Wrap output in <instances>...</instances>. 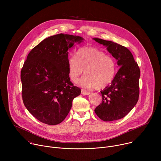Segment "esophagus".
I'll list each match as a JSON object with an SVG mask.
<instances>
[{"label": "esophagus", "instance_id": "obj_1", "mask_svg": "<svg viewBox=\"0 0 161 161\" xmlns=\"http://www.w3.org/2000/svg\"><path fill=\"white\" fill-rule=\"evenodd\" d=\"M81 94H82L83 95H85V96H88V95H89V94H90V92L86 91V90H84V89H81Z\"/></svg>", "mask_w": 161, "mask_h": 161}]
</instances>
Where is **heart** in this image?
<instances>
[{
  "label": "heart",
  "mask_w": 161,
  "mask_h": 161,
  "mask_svg": "<svg viewBox=\"0 0 161 161\" xmlns=\"http://www.w3.org/2000/svg\"><path fill=\"white\" fill-rule=\"evenodd\" d=\"M68 75L70 80L76 83L83 73L85 75L80 81L81 86L102 89L109 85L116 74V63L114 58L101 50L93 47H85L77 52V57L68 58Z\"/></svg>",
  "instance_id": "b5f03b06"
}]
</instances>
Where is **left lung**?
I'll return each instance as SVG.
<instances>
[{
	"label": "left lung",
	"instance_id": "left-lung-1",
	"mask_svg": "<svg viewBox=\"0 0 161 161\" xmlns=\"http://www.w3.org/2000/svg\"><path fill=\"white\" fill-rule=\"evenodd\" d=\"M94 40L107 47L120 67L111 85L101 91L102 103L94 111L103 121L119 120L127 115L138 101L140 68L126 47L110 41Z\"/></svg>",
	"mask_w": 161,
	"mask_h": 161
}]
</instances>
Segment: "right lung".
Returning <instances> with one entry per match:
<instances>
[{
	"label": "right lung",
	"instance_id": "right-lung-1",
	"mask_svg": "<svg viewBox=\"0 0 161 161\" xmlns=\"http://www.w3.org/2000/svg\"><path fill=\"white\" fill-rule=\"evenodd\" d=\"M83 38L59 34L44 39L29 53L21 70L23 102L39 121L61 123L81 93L68 75V50Z\"/></svg>",
	"mask_w": 161,
	"mask_h": 161
}]
</instances>
